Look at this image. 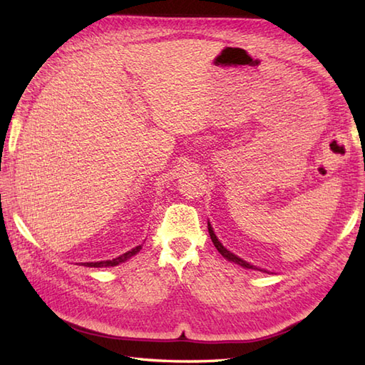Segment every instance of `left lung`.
Returning a JSON list of instances; mask_svg holds the SVG:
<instances>
[{
	"instance_id": "obj_1",
	"label": "left lung",
	"mask_w": 365,
	"mask_h": 365,
	"mask_svg": "<svg viewBox=\"0 0 365 365\" xmlns=\"http://www.w3.org/2000/svg\"><path fill=\"white\" fill-rule=\"evenodd\" d=\"M207 230H210V236H211V240H212V242H214V245H215V249H217V250L220 252L222 257H225V258L228 259V262H233V263L240 264V266H242V267H249V269H255L254 266H250L247 262H244V259H241L240 257H236L235 254H232V252L227 250V249L224 247V245H222V244L219 242L217 236L214 235V232H212V228H211L210 224H207Z\"/></svg>"
}]
</instances>
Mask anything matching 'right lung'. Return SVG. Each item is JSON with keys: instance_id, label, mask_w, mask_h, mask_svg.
I'll use <instances>...</instances> for the list:
<instances>
[{"instance_id": "right-lung-1", "label": "right lung", "mask_w": 365, "mask_h": 365, "mask_svg": "<svg viewBox=\"0 0 365 365\" xmlns=\"http://www.w3.org/2000/svg\"><path fill=\"white\" fill-rule=\"evenodd\" d=\"M141 245H137V247H133L132 250L125 252V254H123L121 257L118 258H113V259H107V262H96V263H83V266H88V267H106V266H116L120 264L123 262H125V259H129L130 257H133L137 254V252H140Z\"/></svg>"}]
</instances>
